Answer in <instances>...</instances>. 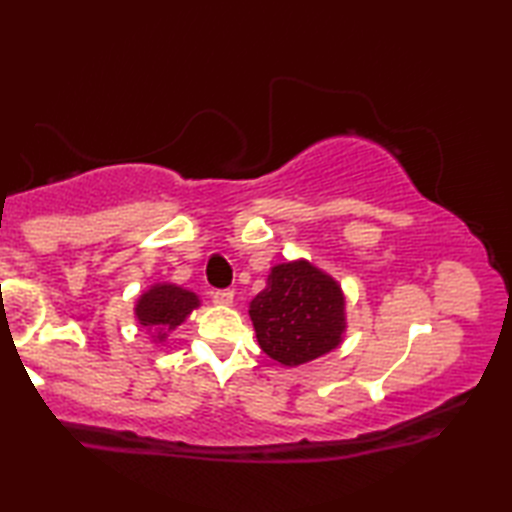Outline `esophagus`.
I'll return each mask as SVG.
<instances>
[{
  "label": "esophagus",
  "instance_id": "obj_1",
  "mask_svg": "<svg viewBox=\"0 0 512 512\" xmlns=\"http://www.w3.org/2000/svg\"><path fill=\"white\" fill-rule=\"evenodd\" d=\"M211 297H213V303H217V306H231L233 290H215V292H211Z\"/></svg>",
  "mask_w": 512,
  "mask_h": 512
}]
</instances>
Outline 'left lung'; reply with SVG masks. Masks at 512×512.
Wrapping results in <instances>:
<instances>
[{
  "mask_svg": "<svg viewBox=\"0 0 512 512\" xmlns=\"http://www.w3.org/2000/svg\"><path fill=\"white\" fill-rule=\"evenodd\" d=\"M248 314L259 347L288 367L336 350L347 328L339 281L306 259L273 266Z\"/></svg>",
  "mask_w": 512,
  "mask_h": 512,
  "instance_id": "8db88e82",
  "label": "left lung"
}]
</instances>
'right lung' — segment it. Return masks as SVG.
<instances>
[{
  "label": "right lung",
  "instance_id": "obj_1",
  "mask_svg": "<svg viewBox=\"0 0 512 512\" xmlns=\"http://www.w3.org/2000/svg\"><path fill=\"white\" fill-rule=\"evenodd\" d=\"M200 306L195 292L176 284H154L136 301V319L147 330H156V341H165L167 332L176 330Z\"/></svg>",
  "mask_w": 512,
  "mask_h": 512
}]
</instances>
